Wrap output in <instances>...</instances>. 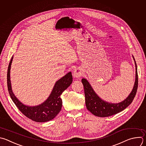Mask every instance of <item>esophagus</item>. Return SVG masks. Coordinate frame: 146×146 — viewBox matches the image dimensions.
Here are the masks:
<instances>
[{
  "label": "esophagus",
  "instance_id": "esophagus-1",
  "mask_svg": "<svg viewBox=\"0 0 146 146\" xmlns=\"http://www.w3.org/2000/svg\"><path fill=\"white\" fill-rule=\"evenodd\" d=\"M82 76V73L78 69H76L73 72V77L74 78H79Z\"/></svg>",
  "mask_w": 146,
  "mask_h": 146
}]
</instances>
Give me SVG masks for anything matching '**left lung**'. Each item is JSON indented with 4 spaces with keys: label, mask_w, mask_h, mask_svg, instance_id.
Instances as JSON below:
<instances>
[{
    "label": "left lung",
    "mask_w": 146,
    "mask_h": 146,
    "mask_svg": "<svg viewBox=\"0 0 146 146\" xmlns=\"http://www.w3.org/2000/svg\"><path fill=\"white\" fill-rule=\"evenodd\" d=\"M133 58L135 61L133 57ZM135 64L136 76L132 90L124 100L119 103H110L104 101L96 93L88 81L85 78L82 79L81 81L84 88L86 107L89 111L96 116L108 117L123 111L131 104L136 95L138 85L137 66L135 61Z\"/></svg>",
    "instance_id": "1"
}]
</instances>
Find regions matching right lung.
Instances as JSON below:
<instances>
[{"label":"right lung","mask_w":146,"mask_h":146,"mask_svg":"<svg viewBox=\"0 0 146 146\" xmlns=\"http://www.w3.org/2000/svg\"><path fill=\"white\" fill-rule=\"evenodd\" d=\"M13 60L12 57L7 70V87L11 98L19 110L27 117L36 122H46L53 119L61 110L62 102L61 95L72 83L73 77L69 72L58 80L48 98L41 104L30 107L22 104L14 95L11 88L10 69Z\"/></svg>","instance_id":"obj_1"}]
</instances>
